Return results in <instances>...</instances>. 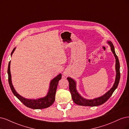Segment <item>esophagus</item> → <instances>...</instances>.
Returning a JSON list of instances; mask_svg holds the SVG:
<instances>
[{"instance_id":"obj_1","label":"esophagus","mask_w":129,"mask_h":129,"mask_svg":"<svg viewBox=\"0 0 129 129\" xmlns=\"http://www.w3.org/2000/svg\"><path fill=\"white\" fill-rule=\"evenodd\" d=\"M64 76H67V74H66V73H64Z\"/></svg>"}]
</instances>
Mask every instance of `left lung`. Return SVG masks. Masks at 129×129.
Segmentation results:
<instances>
[{
    "label": "left lung",
    "instance_id": "obj_1",
    "mask_svg": "<svg viewBox=\"0 0 129 129\" xmlns=\"http://www.w3.org/2000/svg\"><path fill=\"white\" fill-rule=\"evenodd\" d=\"M107 43L109 44L111 48V50L114 53V55L116 59V65L115 69L116 72V75L115 81L113 87L107 92L105 94H104L102 96L95 98L92 100H87L84 98H82L81 95L78 93L76 89V82L74 81L73 79L70 77H68L67 79L69 82V89L70 92L71 94L73 102L79 106H89V107H95L101 105L104 103H105L110 97L111 96L112 94L114 93L115 90L117 88L118 85L119 81L120 80V65L119 62L118 58L117 56L115 51V48L111 41H108Z\"/></svg>",
    "mask_w": 129,
    "mask_h": 129
}]
</instances>
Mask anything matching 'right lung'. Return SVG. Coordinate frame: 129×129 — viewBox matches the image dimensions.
<instances>
[{
  "mask_svg": "<svg viewBox=\"0 0 129 129\" xmlns=\"http://www.w3.org/2000/svg\"><path fill=\"white\" fill-rule=\"evenodd\" d=\"M15 50V48H14L13 50V51H12L11 56L12 55V54L14 52ZM10 64L11 61L9 62L7 70L8 76H9V82L10 88L15 96L17 98L24 106H26V107L33 109H41L47 108L49 107L52 105L53 103L55 100V95L58 84L59 81L61 78V74H58V75L55 78H53L51 81L50 84L49 91L48 93H47V96H45V97L42 98L37 99H27L21 96L16 92L13 85H12L11 80V74L10 71Z\"/></svg>",
  "mask_w": 129,
  "mask_h": 129,
  "instance_id": "obj_1",
  "label": "right lung"
}]
</instances>
